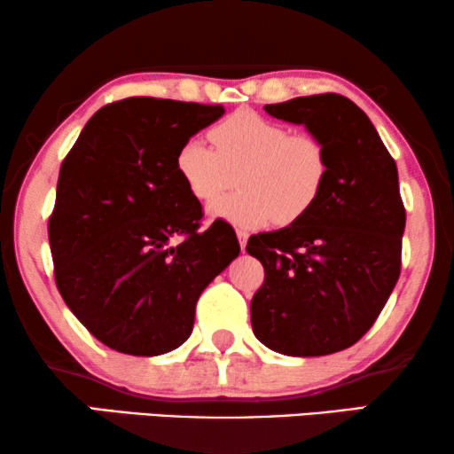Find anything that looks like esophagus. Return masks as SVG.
I'll use <instances>...</instances> for the list:
<instances>
[{
    "mask_svg": "<svg viewBox=\"0 0 454 454\" xmlns=\"http://www.w3.org/2000/svg\"><path fill=\"white\" fill-rule=\"evenodd\" d=\"M247 238H250V235H247V231H241V229H238V239H239V247H241V252H246Z\"/></svg>",
    "mask_w": 454,
    "mask_h": 454,
    "instance_id": "34e87169",
    "label": "esophagus"
}]
</instances>
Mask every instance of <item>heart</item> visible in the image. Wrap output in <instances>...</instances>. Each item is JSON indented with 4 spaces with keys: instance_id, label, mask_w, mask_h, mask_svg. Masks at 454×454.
Listing matches in <instances>:
<instances>
[{
    "instance_id": "1",
    "label": "heart",
    "mask_w": 454,
    "mask_h": 454,
    "mask_svg": "<svg viewBox=\"0 0 454 454\" xmlns=\"http://www.w3.org/2000/svg\"><path fill=\"white\" fill-rule=\"evenodd\" d=\"M215 147L200 138L179 146L176 167L192 196L213 202L233 185L231 196L210 207V215L235 227L256 229L291 223L306 213L325 188L326 148L312 134L291 132L285 123L238 111L210 129Z\"/></svg>"
}]
</instances>
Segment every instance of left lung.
I'll list each match as a JSON object with an SVG mask.
<instances>
[{"label":"left lung","mask_w":454,"mask_h":454,"mask_svg":"<svg viewBox=\"0 0 454 454\" xmlns=\"http://www.w3.org/2000/svg\"><path fill=\"white\" fill-rule=\"evenodd\" d=\"M264 111L325 145L328 176L300 219L247 241L264 266L250 306L254 334L283 356L343 351L370 331L399 281V173L374 123L347 97H297Z\"/></svg>","instance_id":"8db88e82"}]
</instances>
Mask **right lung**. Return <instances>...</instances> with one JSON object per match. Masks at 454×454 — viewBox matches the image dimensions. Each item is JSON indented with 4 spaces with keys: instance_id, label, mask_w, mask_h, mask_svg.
I'll return each instance as SVG.
<instances>
[{
    "instance_id": "right-lung-1",
    "label": "right lung",
    "mask_w": 454,
    "mask_h": 454,
    "mask_svg": "<svg viewBox=\"0 0 454 454\" xmlns=\"http://www.w3.org/2000/svg\"><path fill=\"white\" fill-rule=\"evenodd\" d=\"M221 105L129 97L90 117L59 169L49 246L66 306L92 337L128 356L185 343L196 301L238 258L235 231L179 177V146Z\"/></svg>"
}]
</instances>
